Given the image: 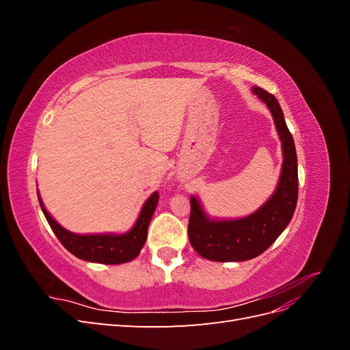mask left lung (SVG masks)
I'll return each mask as SVG.
<instances>
[{"label":"left lung","mask_w":350,"mask_h":350,"mask_svg":"<svg viewBox=\"0 0 350 350\" xmlns=\"http://www.w3.org/2000/svg\"><path fill=\"white\" fill-rule=\"evenodd\" d=\"M252 92L267 105L276 125L283 165L276 191L252 215L235 220L210 219L197 197H191L188 238L193 248L210 261H245L258 257L289 225L298 201V159L293 137L278 99L261 88Z\"/></svg>","instance_id":"8db88e82"}]
</instances>
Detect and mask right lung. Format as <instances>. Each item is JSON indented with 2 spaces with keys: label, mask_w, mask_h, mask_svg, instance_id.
<instances>
[{
  "label": "right lung",
  "mask_w": 350,
  "mask_h": 350,
  "mask_svg": "<svg viewBox=\"0 0 350 350\" xmlns=\"http://www.w3.org/2000/svg\"><path fill=\"white\" fill-rule=\"evenodd\" d=\"M39 204L59 242L72 256L80 260L100 264H122L139 256L147 239V229L159 201V193H153L144 203L140 216L131 230L122 235H79L62 228L52 219L38 194Z\"/></svg>",
  "instance_id": "obj_1"
}]
</instances>
